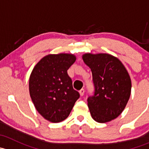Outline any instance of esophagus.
I'll return each mask as SVG.
<instances>
[{
  "label": "esophagus",
  "instance_id": "1",
  "mask_svg": "<svg viewBox=\"0 0 149 149\" xmlns=\"http://www.w3.org/2000/svg\"><path fill=\"white\" fill-rule=\"evenodd\" d=\"M84 92H85V90L84 89V88H82V89H81L80 91H79V94H80V95L81 96H84Z\"/></svg>",
  "mask_w": 149,
  "mask_h": 149
}]
</instances>
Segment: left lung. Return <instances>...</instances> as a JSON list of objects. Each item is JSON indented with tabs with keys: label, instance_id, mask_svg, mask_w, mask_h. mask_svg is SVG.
Masks as SVG:
<instances>
[{
	"label": "left lung",
	"instance_id": "obj_1",
	"mask_svg": "<svg viewBox=\"0 0 149 149\" xmlns=\"http://www.w3.org/2000/svg\"><path fill=\"white\" fill-rule=\"evenodd\" d=\"M92 73L94 95L87 99L91 117L98 123L118 118L124 110L131 92V81L121 61L109 54L83 55Z\"/></svg>",
	"mask_w": 149,
	"mask_h": 149
}]
</instances>
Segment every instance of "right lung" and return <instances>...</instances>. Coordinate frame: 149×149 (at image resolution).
I'll list each match as a JSON object with an SVG mask.
<instances>
[{"mask_svg": "<svg viewBox=\"0 0 149 149\" xmlns=\"http://www.w3.org/2000/svg\"><path fill=\"white\" fill-rule=\"evenodd\" d=\"M75 61L72 54L48 55L34 66L30 76L29 94L34 107L52 123L65 120L80 97L67 72Z\"/></svg>", "mask_w": 149, "mask_h": 149, "instance_id": "add662e5", "label": "right lung"}]
</instances>
